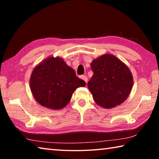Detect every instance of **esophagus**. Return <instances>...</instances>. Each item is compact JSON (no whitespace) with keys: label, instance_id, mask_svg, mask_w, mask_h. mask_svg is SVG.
<instances>
[{"label":"esophagus","instance_id":"obj_1","mask_svg":"<svg viewBox=\"0 0 159 159\" xmlns=\"http://www.w3.org/2000/svg\"><path fill=\"white\" fill-rule=\"evenodd\" d=\"M81 79H82L83 80H85V83H87V82H88V77H87V76H81Z\"/></svg>","mask_w":159,"mask_h":159}]
</instances>
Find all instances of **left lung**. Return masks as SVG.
Returning <instances> with one entry per match:
<instances>
[{
  "instance_id": "8db88e82",
  "label": "left lung",
  "mask_w": 159,
  "mask_h": 159,
  "mask_svg": "<svg viewBox=\"0 0 159 159\" xmlns=\"http://www.w3.org/2000/svg\"><path fill=\"white\" fill-rule=\"evenodd\" d=\"M93 75L88 83L99 106L111 109L122 104L130 95L133 77L127 65L116 56L105 54L90 64Z\"/></svg>"
}]
</instances>
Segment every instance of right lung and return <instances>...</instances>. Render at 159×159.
Masks as SVG:
<instances>
[{
	"label": "right lung",
	"mask_w": 159,
	"mask_h": 159,
	"mask_svg": "<svg viewBox=\"0 0 159 159\" xmlns=\"http://www.w3.org/2000/svg\"><path fill=\"white\" fill-rule=\"evenodd\" d=\"M30 88L36 101L48 109L58 110L68 104L76 88L85 82L60 57H49L35 67L31 75Z\"/></svg>",
	"instance_id": "right-lung-1"
}]
</instances>
